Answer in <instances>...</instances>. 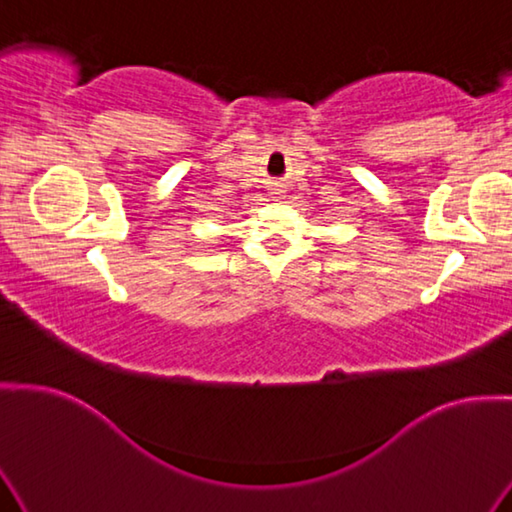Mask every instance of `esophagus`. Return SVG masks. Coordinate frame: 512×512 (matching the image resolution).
<instances>
[{
    "instance_id": "esophagus-1",
    "label": "esophagus",
    "mask_w": 512,
    "mask_h": 512,
    "mask_svg": "<svg viewBox=\"0 0 512 512\" xmlns=\"http://www.w3.org/2000/svg\"><path fill=\"white\" fill-rule=\"evenodd\" d=\"M275 191H279V189H275Z\"/></svg>"
}]
</instances>
